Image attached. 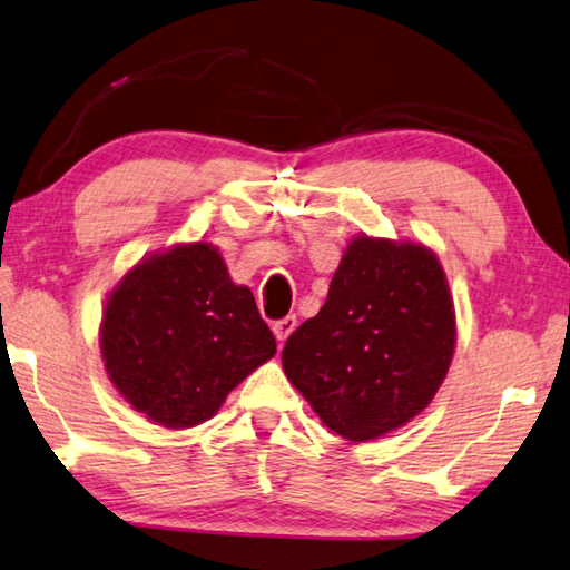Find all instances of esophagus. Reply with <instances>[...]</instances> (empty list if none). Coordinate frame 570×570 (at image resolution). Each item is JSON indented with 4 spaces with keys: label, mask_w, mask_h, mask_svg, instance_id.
<instances>
[{
    "label": "esophagus",
    "mask_w": 570,
    "mask_h": 570,
    "mask_svg": "<svg viewBox=\"0 0 570 570\" xmlns=\"http://www.w3.org/2000/svg\"><path fill=\"white\" fill-rule=\"evenodd\" d=\"M295 328H297V318H295V315H285V318H279V321L273 323V333H275V338H277L279 343L287 341V335H291Z\"/></svg>",
    "instance_id": "esophagus-1"
}]
</instances>
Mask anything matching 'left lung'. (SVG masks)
I'll list each match as a JSON object with an SVG mask.
<instances>
[{"instance_id":"8db88e82","label":"left lung","mask_w":570,"mask_h":570,"mask_svg":"<svg viewBox=\"0 0 570 570\" xmlns=\"http://www.w3.org/2000/svg\"><path fill=\"white\" fill-rule=\"evenodd\" d=\"M454 307L434 252L356 237L328 301L283 348V368L348 442L394 432L432 401L454 353Z\"/></svg>"}]
</instances>
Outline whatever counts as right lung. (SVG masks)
Masks as SVG:
<instances>
[{
    "mask_svg": "<svg viewBox=\"0 0 570 570\" xmlns=\"http://www.w3.org/2000/svg\"><path fill=\"white\" fill-rule=\"evenodd\" d=\"M100 348L120 396L166 429L207 422L277 351L255 297L207 242L130 269L108 297Z\"/></svg>",
    "mask_w": 570,
    "mask_h": 570,
    "instance_id": "add662e5",
    "label": "right lung"
}]
</instances>
